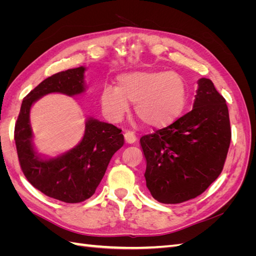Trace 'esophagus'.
Listing matches in <instances>:
<instances>
[{
	"label": "esophagus",
	"mask_w": 256,
	"mask_h": 256,
	"mask_svg": "<svg viewBox=\"0 0 256 256\" xmlns=\"http://www.w3.org/2000/svg\"><path fill=\"white\" fill-rule=\"evenodd\" d=\"M138 140V136H136V134L134 132V131H126L125 134V141L129 144H132V143H136Z\"/></svg>",
	"instance_id": "obj_1"
}]
</instances>
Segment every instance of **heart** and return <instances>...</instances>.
<instances>
[{
    "instance_id": "obj_1",
    "label": "heart",
    "mask_w": 256,
    "mask_h": 256,
    "mask_svg": "<svg viewBox=\"0 0 256 256\" xmlns=\"http://www.w3.org/2000/svg\"><path fill=\"white\" fill-rule=\"evenodd\" d=\"M136 102L138 118L150 127H166L180 116L187 104V88L175 72H132L118 76V88L106 85L100 94L104 114L118 122Z\"/></svg>"
}]
</instances>
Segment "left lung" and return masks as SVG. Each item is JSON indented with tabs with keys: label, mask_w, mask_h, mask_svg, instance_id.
Returning a JSON list of instances; mask_svg holds the SVG:
<instances>
[{
	"label": "left lung",
	"mask_w": 256,
	"mask_h": 256,
	"mask_svg": "<svg viewBox=\"0 0 256 256\" xmlns=\"http://www.w3.org/2000/svg\"><path fill=\"white\" fill-rule=\"evenodd\" d=\"M193 109L143 136L146 187L154 200L178 204L198 196L221 174L232 131L226 99L212 80L198 82Z\"/></svg>",
	"instance_id": "left-lung-1"
}]
</instances>
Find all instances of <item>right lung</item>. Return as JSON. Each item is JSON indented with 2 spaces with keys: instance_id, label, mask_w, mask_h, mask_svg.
I'll list each match as a JSON object with an SVG mask.
<instances>
[{
  "instance_id": "add662e5",
  "label": "right lung",
  "mask_w": 256,
  "mask_h": 256,
  "mask_svg": "<svg viewBox=\"0 0 256 256\" xmlns=\"http://www.w3.org/2000/svg\"><path fill=\"white\" fill-rule=\"evenodd\" d=\"M84 67L68 69L44 80L23 98L14 125V143L23 174L30 184L49 198L65 203H80L94 194L113 154L124 145L122 129L90 118L82 141L58 158L42 159L32 145L30 110L44 95L68 96L84 92Z\"/></svg>"
}]
</instances>
